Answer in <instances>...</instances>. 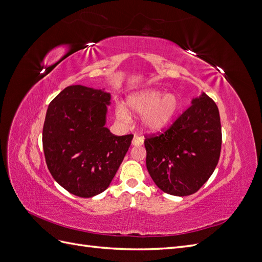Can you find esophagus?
I'll return each instance as SVG.
<instances>
[{"mask_svg":"<svg viewBox=\"0 0 262 262\" xmlns=\"http://www.w3.org/2000/svg\"><path fill=\"white\" fill-rule=\"evenodd\" d=\"M143 143H144V138L142 137V136H139V135H134V138H133V145H135V146H139V145H143Z\"/></svg>","mask_w":262,"mask_h":262,"instance_id":"34e87169","label":"esophagus"}]
</instances>
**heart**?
<instances>
[{
    "label": "heart",
    "mask_w": 262,
    "mask_h": 262,
    "mask_svg": "<svg viewBox=\"0 0 262 262\" xmlns=\"http://www.w3.org/2000/svg\"><path fill=\"white\" fill-rule=\"evenodd\" d=\"M127 107L136 114H144L142 123L149 130H160L173 119L179 109V100L173 94L164 95L162 91L148 89L133 94L127 99ZM120 119L128 120L125 108L118 107Z\"/></svg>",
    "instance_id": "heart-1"
}]
</instances>
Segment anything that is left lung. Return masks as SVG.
Instances as JSON below:
<instances>
[{
  "mask_svg": "<svg viewBox=\"0 0 262 262\" xmlns=\"http://www.w3.org/2000/svg\"><path fill=\"white\" fill-rule=\"evenodd\" d=\"M167 128L145 135L146 167L163 192L186 196L198 192L217 165L222 132L216 103L208 95Z\"/></svg>",
  "mask_w": 262,
  "mask_h": 262,
  "instance_id": "1",
  "label": "left lung"
}]
</instances>
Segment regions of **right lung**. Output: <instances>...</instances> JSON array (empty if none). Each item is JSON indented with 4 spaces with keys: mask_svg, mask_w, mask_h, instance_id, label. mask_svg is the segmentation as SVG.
Segmentation results:
<instances>
[{
    "mask_svg": "<svg viewBox=\"0 0 262 262\" xmlns=\"http://www.w3.org/2000/svg\"><path fill=\"white\" fill-rule=\"evenodd\" d=\"M111 95L69 86L48 107L42 145L53 179L69 193L91 198L111 184L134 137L116 136L106 123Z\"/></svg>",
    "mask_w": 262,
    "mask_h": 262,
    "instance_id": "1",
    "label": "right lung"
}]
</instances>
